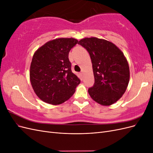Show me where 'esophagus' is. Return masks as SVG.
Wrapping results in <instances>:
<instances>
[{
  "label": "esophagus",
  "instance_id": "34e87169",
  "mask_svg": "<svg viewBox=\"0 0 153 153\" xmlns=\"http://www.w3.org/2000/svg\"><path fill=\"white\" fill-rule=\"evenodd\" d=\"M80 75H82H82H83V71H82L80 73Z\"/></svg>",
  "mask_w": 153,
  "mask_h": 153
}]
</instances>
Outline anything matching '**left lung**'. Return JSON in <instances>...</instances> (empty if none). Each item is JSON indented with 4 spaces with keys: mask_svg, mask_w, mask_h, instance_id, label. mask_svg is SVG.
Listing matches in <instances>:
<instances>
[{
    "mask_svg": "<svg viewBox=\"0 0 153 153\" xmlns=\"http://www.w3.org/2000/svg\"><path fill=\"white\" fill-rule=\"evenodd\" d=\"M78 44L89 52L94 84L88 92L96 102L108 106L121 98L129 80V69L123 53L112 43L97 38H84Z\"/></svg>",
    "mask_w": 153,
    "mask_h": 153,
    "instance_id": "obj_1",
    "label": "left lung"
}]
</instances>
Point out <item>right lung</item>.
I'll list each match as a JSON object with an SVG mask.
<instances>
[{
    "label": "right lung",
    "instance_id": "obj_1",
    "mask_svg": "<svg viewBox=\"0 0 153 153\" xmlns=\"http://www.w3.org/2000/svg\"><path fill=\"white\" fill-rule=\"evenodd\" d=\"M78 43L74 38L50 41L34 53L30 80L36 95L45 102L59 105L75 93L80 78L71 71L69 52Z\"/></svg>",
    "mask_w": 153,
    "mask_h": 153
}]
</instances>
